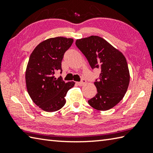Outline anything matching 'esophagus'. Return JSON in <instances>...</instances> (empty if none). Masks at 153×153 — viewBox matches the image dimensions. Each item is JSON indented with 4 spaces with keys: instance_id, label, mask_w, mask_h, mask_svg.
I'll use <instances>...</instances> for the list:
<instances>
[{
    "instance_id": "esophagus-1",
    "label": "esophagus",
    "mask_w": 153,
    "mask_h": 153,
    "mask_svg": "<svg viewBox=\"0 0 153 153\" xmlns=\"http://www.w3.org/2000/svg\"><path fill=\"white\" fill-rule=\"evenodd\" d=\"M86 79H82L81 82H77V85H79V86H84V85L85 84H86Z\"/></svg>"
}]
</instances>
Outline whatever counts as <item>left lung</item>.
I'll return each mask as SVG.
<instances>
[{"mask_svg":"<svg viewBox=\"0 0 153 153\" xmlns=\"http://www.w3.org/2000/svg\"><path fill=\"white\" fill-rule=\"evenodd\" d=\"M76 45L86 56L92 69L101 70L94 85L97 94L88 100L95 109L107 111L123 98L129 83V72L126 57L107 41L97 36L78 39Z\"/></svg>","mask_w":153,"mask_h":153,"instance_id":"8db88e82","label":"left lung"}]
</instances>
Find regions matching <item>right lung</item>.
I'll use <instances>...</instances> for the list:
<instances>
[{"mask_svg": "<svg viewBox=\"0 0 153 153\" xmlns=\"http://www.w3.org/2000/svg\"><path fill=\"white\" fill-rule=\"evenodd\" d=\"M74 39L64 37L51 38L40 42L31 54L25 71L28 94L33 102L45 111L54 112L65 104V97L74 86V82L65 83L54 76L61 70V61Z\"/></svg>", "mask_w": 153, "mask_h": 153, "instance_id": "obj_1", "label": "right lung"}]
</instances>
